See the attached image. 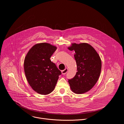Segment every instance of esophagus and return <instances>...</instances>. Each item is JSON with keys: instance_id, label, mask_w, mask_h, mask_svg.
Returning <instances> with one entry per match:
<instances>
[{"instance_id": "34e87169", "label": "esophagus", "mask_w": 124, "mask_h": 124, "mask_svg": "<svg viewBox=\"0 0 124 124\" xmlns=\"http://www.w3.org/2000/svg\"><path fill=\"white\" fill-rule=\"evenodd\" d=\"M68 70V69L67 68H66L65 70H62V74L63 75H65V74L67 73Z\"/></svg>"}]
</instances>
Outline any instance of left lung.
I'll list each match as a JSON object with an SVG mask.
<instances>
[{"instance_id": "1", "label": "left lung", "mask_w": 124, "mask_h": 124, "mask_svg": "<svg viewBox=\"0 0 124 124\" xmlns=\"http://www.w3.org/2000/svg\"><path fill=\"white\" fill-rule=\"evenodd\" d=\"M68 49L75 51L78 70L73 78L68 79L70 89L76 94L84 93L92 89L99 78L101 59L95 49L87 43H74Z\"/></svg>"}]
</instances>
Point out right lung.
I'll return each instance as SVG.
<instances>
[{
	"instance_id": "right-lung-1",
	"label": "right lung",
	"mask_w": 124,
	"mask_h": 124,
	"mask_svg": "<svg viewBox=\"0 0 124 124\" xmlns=\"http://www.w3.org/2000/svg\"><path fill=\"white\" fill-rule=\"evenodd\" d=\"M57 48L48 43L34 45L25 58L24 69L32 89L39 94L47 95L53 91L61 72L50 58Z\"/></svg>"
}]
</instances>
